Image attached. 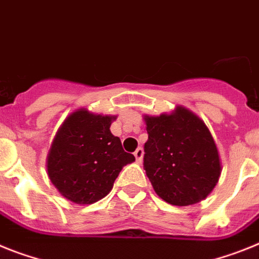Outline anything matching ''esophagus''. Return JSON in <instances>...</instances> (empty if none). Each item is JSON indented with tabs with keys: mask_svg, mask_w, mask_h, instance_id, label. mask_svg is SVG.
Returning a JSON list of instances; mask_svg holds the SVG:
<instances>
[{
	"mask_svg": "<svg viewBox=\"0 0 259 259\" xmlns=\"http://www.w3.org/2000/svg\"><path fill=\"white\" fill-rule=\"evenodd\" d=\"M135 158H136V161H138L139 163L143 161V156H144V149L143 148H138L136 151H135Z\"/></svg>",
	"mask_w": 259,
	"mask_h": 259,
	"instance_id": "34e87169",
	"label": "esophagus"
}]
</instances>
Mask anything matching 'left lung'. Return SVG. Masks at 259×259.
<instances>
[{
    "mask_svg": "<svg viewBox=\"0 0 259 259\" xmlns=\"http://www.w3.org/2000/svg\"><path fill=\"white\" fill-rule=\"evenodd\" d=\"M144 170L154 191L173 205L200 202L222 173L218 147L204 121L186 107L144 116Z\"/></svg>",
    "mask_w": 259,
    "mask_h": 259,
    "instance_id": "left-lung-1",
    "label": "left lung"
}]
</instances>
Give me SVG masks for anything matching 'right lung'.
Segmentation results:
<instances>
[{"label": "right lung", "mask_w": 259, "mask_h": 259, "mask_svg": "<svg viewBox=\"0 0 259 259\" xmlns=\"http://www.w3.org/2000/svg\"><path fill=\"white\" fill-rule=\"evenodd\" d=\"M114 119L79 108L59 128L47 157L48 177L70 202L93 204L105 198L123 166L135 161L110 131Z\"/></svg>", "instance_id": "add662e5"}]
</instances>
